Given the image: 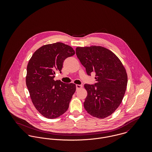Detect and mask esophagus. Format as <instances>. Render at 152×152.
Returning <instances> with one entry per match:
<instances>
[{
  "instance_id": "obj_1",
  "label": "esophagus",
  "mask_w": 152,
  "mask_h": 152,
  "mask_svg": "<svg viewBox=\"0 0 152 152\" xmlns=\"http://www.w3.org/2000/svg\"><path fill=\"white\" fill-rule=\"evenodd\" d=\"M82 87H83V86H81V85H76V89H77V90H78L79 89L81 88Z\"/></svg>"
}]
</instances>
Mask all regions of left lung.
<instances>
[{
  "label": "left lung",
  "instance_id": "1",
  "mask_svg": "<svg viewBox=\"0 0 152 152\" xmlns=\"http://www.w3.org/2000/svg\"><path fill=\"white\" fill-rule=\"evenodd\" d=\"M76 54L87 74L95 72L96 77L95 84L84 85L88 92L84 108L94 117L105 118L124 98L128 84L126 69L113 53L101 46L78 47Z\"/></svg>",
  "mask_w": 152,
  "mask_h": 152
}]
</instances>
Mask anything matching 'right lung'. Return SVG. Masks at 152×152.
Listing matches in <instances>:
<instances>
[{
	"mask_svg": "<svg viewBox=\"0 0 152 152\" xmlns=\"http://www.w3.org/2000/svg\"><path fill=\"white\" fill-rule=\"evenodd\" d=\"M74 54L71 47L58 42L41 47L28 61L26 86L35 108L47 118H58L69 107L75 85L54 78L57 71L61 72L65 58Z\"/></svg>",
	"mask_w": 152,
	"mask_h": 152,
	"instance_id": "obj_1",
	"label": "right lung"
}]
</instances>
